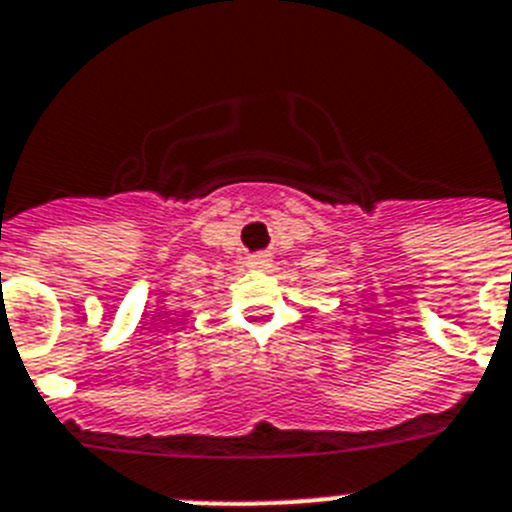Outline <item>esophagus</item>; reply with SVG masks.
Masks as SVG:
<instances>
[{
    "mask_svg": "<svg viewBox=\"0 0 512 512\" xmlns=\"http://www.w3.org/2000/svg\"><path fill=\"white\" fill-rule=\"evenodd\" d=\"M247 265L255 267V270H265V267L273 265V255H267V252H257V255H252L250 260H247Z\"/></svg>",
    "mask_w": 512,
    "mask_h": 512,
    "instance_id": "1",
    "label": "esophagus"
}]
</instances>
